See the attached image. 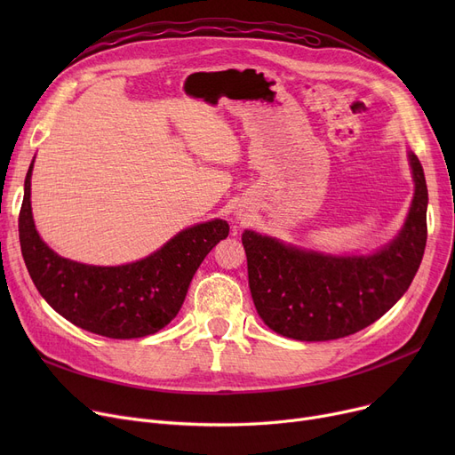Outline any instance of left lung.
I'll list each match as a JSON object with an SVG mask.
<instances>
[{
  "mask_svg": "<svg viewBox=\"0 0 455 455\" xmlns=\"http://www.w3.org/2000/svg\"><path fill=\"white\" fill-rule=\"evenodd\" d=\"M415 196L400 234L369 256H328L245 230L249 288L271 330L299 341L347 338L378 321L408 291L424 256L427 188L410 151Z\"/></svg>",
  "mask_w": 455,
  "mask_h": 455,
  "instance_id": "left-lung-1",
  "label": "left lung"
}]
</instances>
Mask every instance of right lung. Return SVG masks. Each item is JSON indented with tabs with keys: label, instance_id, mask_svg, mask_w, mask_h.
Returning <instances> with one entry per match:
<instances>
[{
	"label": "right lung",
	"instance_id": "add662e5",
	"mask_svg": "<svg viewBox=\"0 0 455 455\" xmlns=\"http://www.w3.org/2000/svg\"><path fill=\"white\" fill-rule=\"evenodd\" d=\"M31 173L33 164L18 218L28 271L57 314L98 336L134 339L170 324L204 256L228 235V223L213 220L179 232L156 252L132 264H79L53 252L38 235L31 212Z\"/></svg>",
	"mask_w": 455,
	"mask_h": 455
}]
</instances>
